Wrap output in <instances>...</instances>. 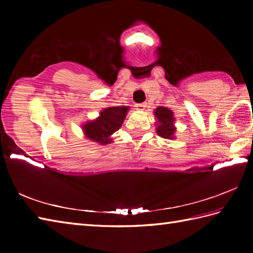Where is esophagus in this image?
Wrapping results in <instances>:
<instances>
[{
  "mask_svg": "<svg viewBox=\"0 0 253 253\" xmlns=\"http://www.w3.org/2000/svg\"><path fill=\"white\" fill-rule=\"evenodd\" d=\"M135 107H136L137 111H144V110H146V107H147V103H138V104L135 105Z\"/></svg>",
  "mask_w": 253,
  "mask_h": 253,
  "instance_id": "esophagus-1",
  "label": "esophagus"
}]
</instances>
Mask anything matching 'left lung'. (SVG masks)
Segmentation results:
<instances>
[{
  "mask_svg": "<svg viewBox=\"0 0 253 253\" xmlns=\"http://www.w3.org/2000/svg\"><path fill=\"white\" fill-rule=\"evenodd\" d=\"M153 113L155 116V130L158 135L169 140L176 139L175 117L171 110L165 106H158Z\"/></svg>",
  "mask_w": 253,
  "mask_h": 253,
  "instance_id": "1",
  "label": "left lung"
}]
</instances>
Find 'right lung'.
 <instances>
[{
	"label": "right lung",
	"instance_id": "add662e5",
	"mask_svg": "<svg viewBox=\"0 0 253 253\" xmlns=\"http://www.w3.org/2000/svg\"><path fill=\"white\" fill-rule=\"evenodd\" d=\"M129 106H110L100 112L99 116L92 121L82 124L84 138L99 144H110L113 142L111 136L122 127Z\"/></svg>",
	"mask_w": 253,
	"mask_h": 253
}]
</instances>
